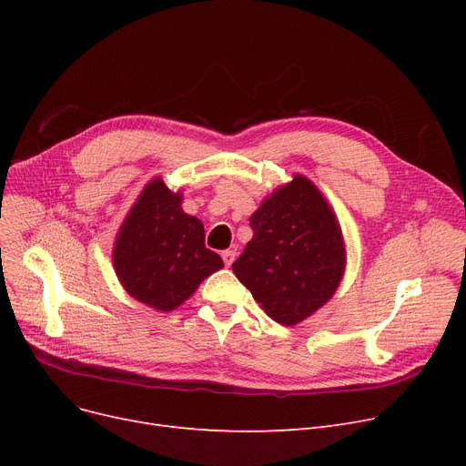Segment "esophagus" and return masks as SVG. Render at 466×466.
<instances>
[{"label": "esophagus", "mask_w": 466, "mask_h": 466, "mask_svg": "<svg viewBox=\"0 0 466 466\" xmlns=\"http://www.w3.org/2000/svg\"><path fill=\"white\" fill-rule=\"evenodd\" d=\"M220 257H223V260H225V266H227V268H230V266H232V262L236 260V251H232V249H227V251H223V255H220Z\"/></svg>", "instance_id": "1"}]
</instances>
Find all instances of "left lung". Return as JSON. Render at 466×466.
<instances>
[{
	"instance_id": "left-lung-1",
	"label": "left lung",
	"mask_w": 466,
	"mask_h": 466,
	"mask_svg": "<svg viewBox=\"0 0 466 466\" xmlns=\"http://www.w3.org/2000/svg\"><path fill=\"white\" fill-rule=\"evenodd\" d=\"M253 238L232 264L268 317L299 325L323 308L346 272V241L323 192L297 174L260 202Z\"/></svg>"
}]
</instances>
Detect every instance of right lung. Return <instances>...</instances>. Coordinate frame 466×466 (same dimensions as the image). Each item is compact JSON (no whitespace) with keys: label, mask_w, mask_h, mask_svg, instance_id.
<instances>
[{"label":"right lung","mask_w":466,"mask_h":466,"mask_svg":"<svg viewBox=\"0 0 466 466\" xmlns=\"http://www.w3.org/2000/svg\"><path fill=\"white\" fill-rule=\"evenodd\" d=\"M183 192L162 177L143 187L113 243L115 274L132 299L157 311H174L198 285L223 268L204 243V225L183 211Z\"/></svg>","instance_id":"obj_1"}]
</instances>
